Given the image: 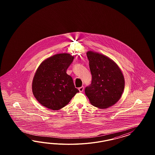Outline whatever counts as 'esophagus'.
Listing matches in <instances>:
<instances>
[{"instance_id":"1","label":"esophagus","mask_w":155,"mask_h":155,"mask_svg":"<svg viewBox=\"0 0 155 155\" xmlns=\"http://www.w3.org/2000/svg\"><path fill=\"white\" fill-rule=\"evenodd\" d=\"M79 91H80V92H82L83 91H84V86H82V87H79Z\"/></svg>"}]
</instances>
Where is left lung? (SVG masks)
Returning <instances> with one entry per match:
<instances>
[{
	"instance_id": "1",
	"label": "left lung",
	"mask_w": 155,
	"mask_h": 155,
	"mask_svg": "<svg viewBox=\"0 0 155 155\" xmlns=\"http://www.w3.org/2000/svg\"><path fill=\"white\" fill-rule=\"evenodd\" d=\"M91 83L84 93L95 107L107 108L117 102L124 88V79L118 66L107 57L87 52Z\"/></svg>"
}]
</instances>
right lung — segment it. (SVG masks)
I'll list each match as a JSON object with an SVG mask.
<instances>
[{"instance_id": "right-lung-1", "label": "right lung", "mask_w": 155, "mask_h": 155, "mask_svg": "<svg viewBox=\"0 0 155 155\" xmlns=\"http://www.w3.org/2000/svg\"><path fill=\"white\" fill-rule=\"evenodd\" d=\"M74 57L68 53L51 57L38 68L32 82V92L38 102L49 109L65 106L79 90L66 73Z\"/></svg>"}]
</instances>
